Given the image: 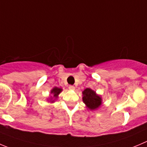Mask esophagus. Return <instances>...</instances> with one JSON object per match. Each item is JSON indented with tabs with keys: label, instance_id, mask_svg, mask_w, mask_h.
Listing matches in <instances>:
<instances>
[{
	"label": "esophagus",
	"instance_id": "1",
	"mask_svg": "<svg viewBox=\"0 0 147 147\" xmlns=\"http://www.w3.org/2000/svg\"><path fill=\"white\" fill-rule=\"evenodd\" d=\"M69 90H75V87L73 85H69Z\"/></svg>",
	"mask_w": 147,
	"mask_h": 147
}]
</instances>
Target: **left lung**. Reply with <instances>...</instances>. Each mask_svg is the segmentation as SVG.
<instances>
[{"mask_svg": "<svg viewBox=\"0 0 147 147\" xmlns=\"http://www.w3.org/2000/svg\"><path fill=\"white\" fill-rule=\"evenodd\" d=\"M83 102L86 104L87 107L90 110H95L101 105L100 97L96 95L95 91L90 88H86L82 92Z\"/></svg>", "mask_w": 147, "mask_h": 147, "instance_id": "8db88e82", "label": "left lung"}]
</instances>
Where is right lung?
I'll use <instances>...</instances> for the list:
<instances>
[{
    "label": "right lung",
    "mask_w": 147,
    "mask_h": 147,
    "mask_svg": "<svg viewBox=\"0 0 147 147\" xmlns=\"http://www.w3.org/2000/svg\"><path fill=\"white\" fill-rule=\"evenodd\" d=\"M62 91V89L61 88H57V87H55V88H53V90H52V91H51V92H52V94H53V97L54 98H57L58 95H59V93H60V92ZM54 100H52V102H53Z\"/></svg>",
    "instance_id": "obj_1"
}]
</instances>
